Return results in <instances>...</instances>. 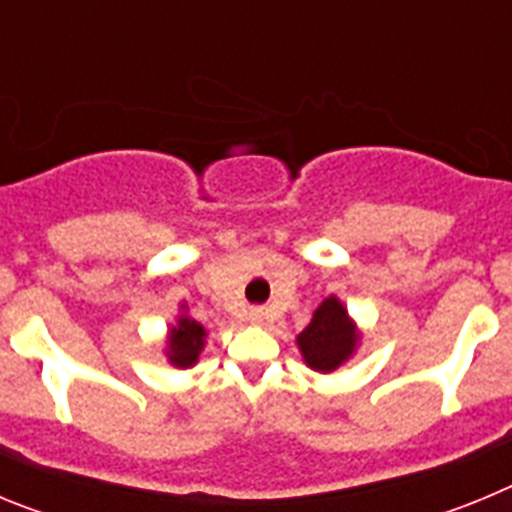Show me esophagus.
Wrapping results in <instances>:
<instances>
[{
    "mask_svg": "<svg viewBox=\"0 0 512 512\" xmlns=\"http://www.w3.org/2000/svg\"><path fill=\"white\" fill-rule=\"evenodd\" d=\"M251 320H253V323H261V320H264V312L251 310Z\"/></svg>",
    "mask_w": 512,
    "mask_h": 512,
    "instance_id": "esophagus-1",
    "label": "esophagus"
}]
</instances>
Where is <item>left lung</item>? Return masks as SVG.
Segmentation results:
<instances>
[{"instance_id": "left-lung-1", "label": "left lung", "mask_w": 512, "mask_h": 512, "mask_svg": "<svg viewBox=\"0 0 512 512\" xmlns=\"http://www.w3.org/2000/svg\"><path fill=\"white\" fill-rule=\"evenodd\" d=\"M356 343H359V333L348 318L346 307L336 297H328L315 310L310 325L297 336L305 364L323 374L336 372L338 366L354 354Z\"/></svg>"}]
</instances>
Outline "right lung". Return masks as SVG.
<instances>
[{"label": "right lung", "instance_id": "add662e5", "mask_svg": "<svg viewBox=\"0 0 512 512\" xmlns=\"http://www.w3.org/2000/svg\"><path fill=\"white\" fill-rule=\"evenodd\" d=\"M202 346H205V328L197 320L182 315L179 323L169 330V351H166L169 361L187 369V366L197 364Z\"/></svg>", "mask_w": 512, "mask_h": 512}]
</instances>
